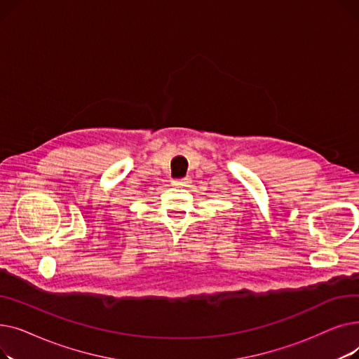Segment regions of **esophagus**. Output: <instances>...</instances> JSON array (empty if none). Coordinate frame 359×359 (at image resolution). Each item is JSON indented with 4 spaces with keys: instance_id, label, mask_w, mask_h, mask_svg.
<instances>
[{
    "instance_id": "34e87169",
    "label": "esophagus",
    "mask_w": 359,
    "mask_h": 359,
    "mask_svg": "<svg viewBox=\"0 0 359 359\" xmlns=\"http://www.w3.org/2000/svg\"><path fill=\"white\" fill-rule=\"evenodd\" d=\"M175 186H187L191 183V179L189 177H182V179H176L172 182Z\"/></svg>"
}]
</instances>
